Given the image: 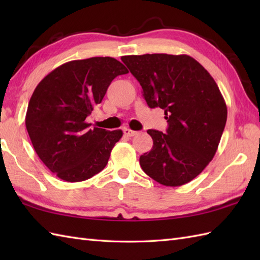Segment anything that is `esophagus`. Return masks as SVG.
Returning a JSON list of instances; mask_svg holds the SVG:
<instances>
[{"label":"esophagus","instance_id":"1","mask_svg":"<svg viewBox=\"0 0 260 260\" xmlns=\"http://www.w3.org/2000/svg\"><path fill=\"white\" fill-rule=\"evenodd\" d=\"M124 134H125L126 136L132 137V136H135L136 134H139V132L132 131V129H129V128H125V129H124Z\"/></svg>","mask_w":260,"mask_h":260}]
</instances>
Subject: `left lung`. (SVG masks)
Here are the masks:
<instances>
[{"label":"left lung","instance_id":"1","mask_svg":"<svg viewBox=\"0 0 260 260\" xmlns=\"http://www.w3.org/2000/svg\"><path fill=\"white\" fill-rule=\"evenodd\" d=\"M143 88L148 107L164 109L167 134L148 129L153 147L141 155L143 171L167 186L189 183L211 162L221 140L227 105L203 66L187 54L121 58Z\"/></svg>","mask_w":260,"mask_h":260}]
</instances>
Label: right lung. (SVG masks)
Segmentation results:
<instances>
[{
  "label": "right lung",
  "mask_w": 260,
  "mask_h": 260,
  "mask_svg": "<svg viewBox=\"0 0 260 260\" xmlns=\"http://www.w3.org/2000/svg\"><path fill=\"white\" fill-rule=\"evenodd\" d=\"M128 73L110 57L73 60L52 70L36 87L25 126L39 158L67 182L92 178L106 167L120 129H89L86 117L101 104L114 78Z\"/></svg>",
  "instance_id": "right-lung-1"
}]
</instances>
